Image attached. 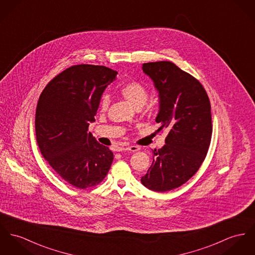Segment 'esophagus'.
Instances as JSON below:
<instances>
[{"label": "esophagus", "instance_id": "34e87169", "mask_svg": "<svg viewBox=\"0 0 255 255\" xmlns=\"http://www.w3.org/2000/svg\"><path fill=\"white\" fill-rule=\"evenodd\" d=\"M139 149V147L137 145H129V146H126V147H123L121 148V150H127V151H137Z\"/></svg>", "mask_w": 255, "mask_h": 255}]
</instances>
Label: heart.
Wrapping results in <instances>:
<instances>
[{
	"label": "heart",
	"mask_w": 255,
	"mask_h": 255,
	"mask_svg": "<svg viewBox=\"0 0 255 255\" xmlns=\"http://www.w3.org/2000/svg\"><path fill=\"white\" fill-rule=\"evenodd\" d=\"M119 93L123 98L126 99L134 107L142 106L148 96L147 88L137 80H131L124 83L120 89ZM110 105V98L108 95H103L100 100L99 108L102 112H106Z\"/></svg>",
	"instance_id": "1"
}]
</instances>
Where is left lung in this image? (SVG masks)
I'll return each instance as SVG.
<instances>
[{
    "mask_svg": "<svg viewBox=\"0 0 255 255\" xmlns=\"http://www.w3.org/2000/svg\"><path fill=\"white\" fill-rule=\"evenodd\" d=\"M159 92L160 130L168 129L166 144L152 150L153 161L141 183L157 192L181 186L196 174L207 156L213 134L211 103L198 79L174 63H144Z\"/></svg>",
    "mask_w": 255,
    "mask_h": 255,
    "instance_id": "left-lung-1",
    "label": "left lung"
}]
</instances>
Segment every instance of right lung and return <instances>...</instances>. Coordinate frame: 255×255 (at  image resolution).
Returning a JSON list of instances; mask_svg holds the SVG:
<instances>
[{
    "label": "right lung",
    "mask_w": 255,
    "mask_h": 255,
    "mask_svg": "<svg viewBox=\"0 0 255 255\" xmlns=\"http://www.w3.org/2000/svg\"><path fill=\"white\" fill-rule=\"evenodd\" d=\"M117 75L105 66L75 65L49 81L39 96L35 125L41 155L79 189L98 185L114 161L110 148L87 131L104 90Z\"/></svg>",
    "instance_id": "add662e5"
}]
</instances>
